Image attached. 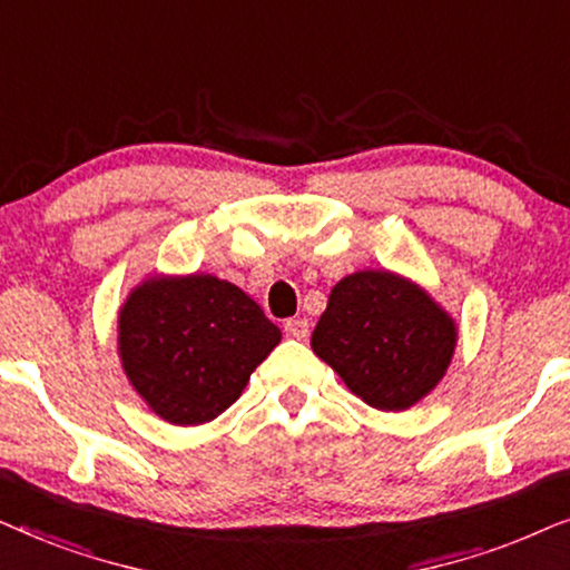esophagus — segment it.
Listing matches in <instances>:
<instances>
[{
    "label": "esophagus",
    "instance_id": "1",
    "mask_svg": "<svg viewBox=\"0 0 570 570\" xmlns=\"http://www.w3.org/2000/svg\"><path fill=\"white\" fill-rule=\"evenodd\" d=\"M308 322H306V318H287V322H285V334H287V337H291V340H306L308 337Z\"/></svg>",
    "mask_w": 570,
    "mask_h": 570
}]
</instances>
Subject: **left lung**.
I'll return each instance as SVG.
<instances>
[{
    "mask_svg": "<svg viewBox=\"0 0 570 570\" xmlns=\"http://www.w3.org/2000/svg\"><path fill=\"white\" fill-rule=\"evenodd\" d=\"M454 322L392 272H357L334 285L311 347L376 410H407L446 373Z\"/></svg>",
    "mask_w": 570,
    "mask_h": 570,
    "instance_id": "8db88e82",
    "label": "left lung"
}]
</instances>
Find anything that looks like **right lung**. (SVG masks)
Listing matches in <instances>:
<instances>
[{"label": "right lung", "instance_id": "obj_1", "mask_svg": "<svg viewBox=\"0 0 570 570\" xmlns=\"http://www.w3.org/2000/svg\"><path fill=\"white\" fill-rule=\"evenodd\" d=\"M279 330L240 287L213 275L147 279L124 303V371L176 425H202L238 400Z\"/></svg>", "mask_w": 570, "mask_h": 570}]
</instances>
